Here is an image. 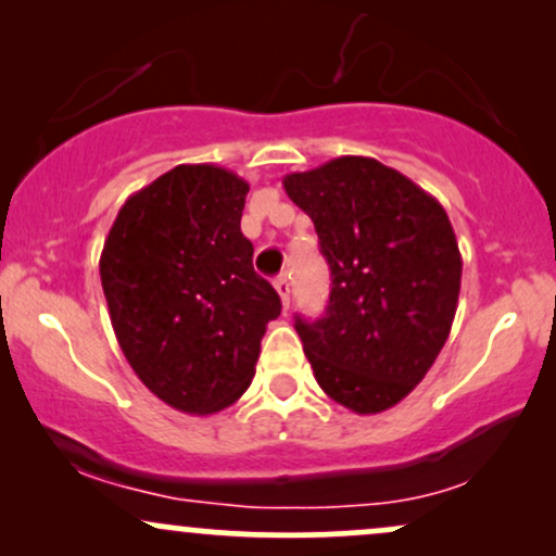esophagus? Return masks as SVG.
<instances>
[{
	"label": "esophagus",
	"instance_id": "1",
	"mask_svg": "<svg viewBox=\"0 0 556 556\" xmlns=\"http://www.w3.org/2000/svg\"><path fill=\"white\" fill-rule=\"evenodd\" d=\"M274 287H277V292H279V300H282V305L287 308V305H290V279L285 277H277L274 279Z\"/></svg>",
	"mask_w": 556,
	"mask_h": 556
}]
</instances>
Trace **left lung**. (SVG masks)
<instances>
[{
	"instance_id": "left-lung-1",
	"label": "left lung",
	"mask_w": 556,
	"mask_h": 556,
	"mask_svg": "<svg viewBox=\"0 0 556 556\" xmlns=\"http://www.w3.org/2000/svg\"><path fill=\"white\" fill-rule=\"evenodd\" d=\"M282 185L314 222L331 269L327 316L298 318L318 387L358 416L389 410L442 353L463 256L437 198L368 156H340Z\"/></svg>"
}]
</instances>
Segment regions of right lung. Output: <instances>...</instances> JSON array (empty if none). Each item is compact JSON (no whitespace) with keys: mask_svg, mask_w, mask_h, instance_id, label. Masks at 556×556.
<instances>
[{"mask_svg":"<svg viewBox=\"0 0 556 556\" xmlns=\"http://www.w3.org/2000/svg\"><path fill=\"white\" fill-rule=\"evenodd\" d=\"M245 195L235 172L180 164L127 198L101 251V287L127 363L188 416L242 397L266 324L282 311L240 232Z\"/></svg>","mask_w":556,"mask_h":556,"instance_id":"right-lung-1","label":"right lung"}]
</instances>
